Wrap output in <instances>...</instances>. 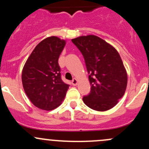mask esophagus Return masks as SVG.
<instances>
[{
	"label": "esophagus",
	"instance_id": "34e87169",
	"mask_svg": "<svg viewBox=\"0 0 149 149\" xmlns=\"http://www.w3.org/2000/svg\"><path fill=\"white\" fill-rule=\"evenodd\" d=\"M78 84V80L76 79H73V80H72V84H73V86H76Z\"/></svg>",
	"mask_w": 149,
	"mask_h": 149
}]
</instances>
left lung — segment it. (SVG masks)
I'll return each instance as SVG.
<instances>
[{
  "label": "left lung",
  "instance_id": "1",
  "mask_svg": "<svg viewBox=\"0 0 149 149\" xmlns=\"http://www.w3.org/2000/svg\"><path fill=\"white\" fill-rule=\"evenodd\" d=\"M83 55L89 74L91 92L83 97L86 106L96 111L109 110L124 95L127 74L117 49L95 35L72 40Z\"/></svg>",
  "mask_w": 149,
  "mask_h": 149
}]
</instances>
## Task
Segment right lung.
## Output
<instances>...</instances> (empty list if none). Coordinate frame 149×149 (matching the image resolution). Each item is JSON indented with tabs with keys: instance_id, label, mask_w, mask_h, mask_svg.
<instances>
[{
	"instance_id": "1",
	"label": "right lung",
	"mask_w": 149,
	"mask_h": 149,
	"mask_svg": "<svg viewBox=\"0 0 149 149\" xmlns=\"http://www.w3.org/2000/svg\"><path fill=\"white\" fill-rule=\"evenodd\" d=\"M66 41L52 36L40 42L22 70L24 90L31 103L44 110H52L62 104L69 85L61 80L58 58Z\"/></svg>"
}]
</instances>
